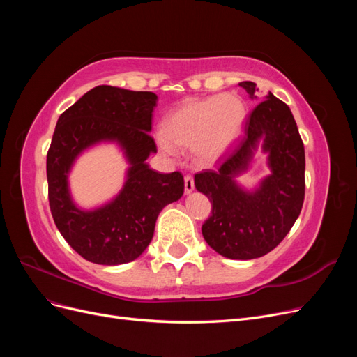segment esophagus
Here are the masks:
<instances>
[{"label": "esophagus", "mask_w": 357, "mask_h": 357, "mask_svg": "<svg viewBox=\"0 0 357 357\" xmlns=\"http://www.w3.org/2000/svg\"><path fill=\"white\" fill-rule=\"evenodd\" d=\"M193 189H195V183H193V177L192 176H186L185 177V192L190 193Z\"/></svg>", "instance_id": "34e87169"}]
</instances>
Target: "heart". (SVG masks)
<instances>
[{"label": "heart", "instance_id": "1", "mask_svg": "<svg viewBox=\"0 0 357 357\" xmlns=\"http://www.w3.org/2000/svg\"><path fill=\"white\" fill-rule=\"evenodd\" d=\"M245 119V105L231 93L190 100L169 113L164 132L156 144L165 155H176L178 147L192 149L204 164L218 160L238 139Z\"/></svg>", "mask_w": 357, "mask_h": 357}]
</instances>
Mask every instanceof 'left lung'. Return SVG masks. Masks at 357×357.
Masks as SVG:
<instances>
[{
  "mask_svg": "<svg viewBox=\"0 0 357 357\" xmlns=\"http://www.w3.org/2000/svg\"><path fill=\"white\" fill-rule=\"evenodd\" d=\"M240 86L257 98L256 83ZM259 146L268 155L272 172L247 191L234 177L250 167ZM195 188L213 201L211 215L202 225L204 240L213 250L248 261L275 248L296 222L305 195L304 143L289 107L269 92L248 116L244 137L218 168L195 176Z\"/></svg>",
  "mask_w": 357,
  "mask_h": 357,
  "instance_id": "left-lung-1",
  "label": "left lung"
}]
</instances>
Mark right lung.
I'll return each mask as SVG.
<instances>
[{
  "mask_svg": "<svg viewBox=\"0 0 357 357\" xmlns=\"http://www.w3.org/2000/svg\"><path fill=\"white\" fill-rule=\"evenodd\" d=\"M158 96L114 86H96L63 112L47 152L49 204L56 228L86 261L122 265L142 255L153 238L159 213L178 201L185 181L178 171L160 174L146 164L156 153L152 113ZM116 142L130 164L121 192L84 211L72 201L68 176L84 149Z\"/></svg>",
  "mask_w": 357,
  "mask_h": 357,
  "instance_id": "1",
  "label": "right lung"
}]
</instances>
